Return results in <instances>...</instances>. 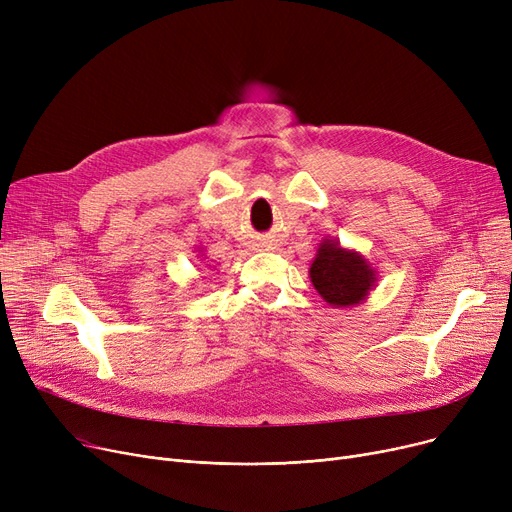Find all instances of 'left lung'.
Wrapping results in <instances>:
<instances>
[{"instance_id": "8db88e82", "label": "left lung", "mask_w": 512, "mask_h": 512, "mask_svg": "<svg viewBox=\"0 0 512 512\" xmlns=\"http://www.w3.org/2000/svg\"><path fill=\"white\" fill-rule=\"evenodd\" d=\"M309 278L321 299L332 307H353L365 301L378 280L371 263L355 251L342 249L336 238L319 242Z\"/></svg>"}]
</instances>
